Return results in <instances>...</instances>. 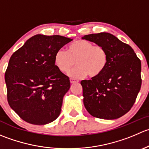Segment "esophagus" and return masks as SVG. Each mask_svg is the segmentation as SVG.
Segmentation results:
<instances>
[{"label": "esophagus", "instance_id": "34e87169", "mask_svg": "<svg viewBox=\"0 0 149 149\" xmlns=\"http://www.w3.org/2000/svg\"><path fill=\"white\" fill-rule=\"evenodd\" d=\"M78 82H79V80H77V79H70V83H71V84L78 83Z\"/></svg>", "mask_w": 149, "mask_h": 149}]
</instances>
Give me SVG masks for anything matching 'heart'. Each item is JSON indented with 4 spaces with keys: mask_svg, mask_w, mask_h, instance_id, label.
Listing matches in <instances>:
<instances>
[{
    "mask_svg": "<svg viewBox=\"0 0 149 149\" xmlns=\"http://www.w3.org/2000/svg\"><path fill=\"white\" fill-rule=\"evenodd\" d=\"M108 53L102 45H94L91 42L78 40L70 44L67 51L59 49L54 57V63L61 73H68L75 64L77 67L69 72L76 79L97 78L104 71L108 64Z\"/></svg>",
    "mask_w": 149,
    "mask_h": 149,
    "instance_id": "1",
    "label": "heart"
}]
</instances>
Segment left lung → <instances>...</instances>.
I'll list each match as a JSON object with an SVG mask.
<instances>
[{
	"instance_id": "1",
	"label": "left lung",
	"mask_w": 149,
	"mask_h": 149,
	"mask_svg": "<svg viewBox=\"0 0 149 149\" xmlns=\"http://www.w3.org/2000/svg\"><path fill=\"white\" fill-rule=\"evenodd\" d=\"M82 39L103 46L109 57L100 76L81 81L84 106L95 118H120L131 109L141 89V60L131 47L109 33L88 34Z\"/></svg>"
}]
</instances>
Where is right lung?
Returning a JSON list of instances; mask_svg holds the SVG:
<instances>
[{
  "instance_id": "right-lung-1",
  "label": "right lung",
  "mask_w": 149,
  "mask_h": 149,
  "mask_svg": "<svg viewBox=\"0 0 149 149\" xmlns=\"http://www.w3.org/2000/svg\"><path fill=\"white\" fill-rule=\"evenodd\" d=\"M60 35L37 34L13 52L5 73L7 100L24 121L45 125L61 114L69 77L54 63L55 52L72 41Z\"/></svg>"
}]
</instances>
